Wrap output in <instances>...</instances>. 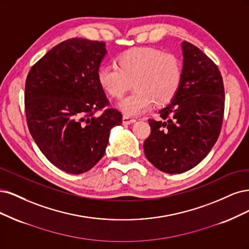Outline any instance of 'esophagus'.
<instances>
[{"label":"esophagus","instance_id":"esophagus-1","mask_svg":"<svg viewBox=\"0 0 249 249\" xmlns=\"http://www.w3.org/2000/svg\"><path fill=\"white\" fill-rule=\"evenodd\" d=\"M122 120H123V124H125V125H130V124H132V123H134L136 121L134 118H131V117L126 116V115L123 116Z\"/></svg>","mask_w":249,"mask_h":249}]
</instances>
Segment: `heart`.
I'll list each match as a JSON object with an SVG mask.
<instances>
[{"label": "heart", "instance_id": "heart-1", "mask_svg": "<svg viewBox=\"0 0 249 249\" xmlns=\"http://www.w3.org/2000/svg\"><path fill=\"white\" fill-rule=\"evenodd\" d=\"M102 89L116 98L129 89L135 90L118 103L127 116H139L149 110L154 101L162 106L177 94L182 68L179 60L171 53L153 49H133L118 58V67L101 66L97 72Z\"/></svg>", "mask_w": 249, "mask_h": 249}]
</instances>
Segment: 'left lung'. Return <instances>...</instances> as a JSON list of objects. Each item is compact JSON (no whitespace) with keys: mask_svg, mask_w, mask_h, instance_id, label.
<instances>
[{"mask_svg":"<svg viewBox=\"0 0 249 249\" xmlns=\"http://www.w3.org/2000/svg\"><path fill=\"white\" fill-rule=\"evenodd\" d=\"M182 79L175 97L159 110L162 120H149L143 142L149 161L159 171L181 174L209 154L217 141L224 111V89L214 62L187 41L181 44Z\"/></svg>","mask_w":249,"mask_h":249,"instance_id":"1","label":"left lung"}]
</instances>
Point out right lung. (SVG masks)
<instances>
[{
  "label": "right lung",
  "mask_w": 249,
  "mask_h": 249,
  "mask_svg": "<svg viewBox=\"0 0 249 249\" xmlns=\"http://www.w3.org/2000/svg\"><path fill=\"white\" fill-rule=\"evenodd\" d=\"M106 43L72 38L53 46L31 68L25 88L29 130L50 161L68 174L86 173L106 153L109 133L121 125L97 72Z\"/></svg>",
  "instance_id": "add662e5"
}]
</instances>
